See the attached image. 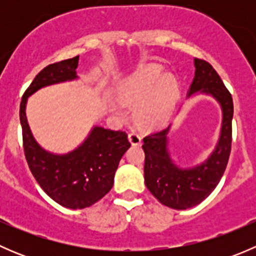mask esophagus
<instances>
[{
  "label": "esophagus",
  "instance_id": "esophagus-1",
  "mask_svg": "<svg viewBox=\"0 0 256 256\" xmlns=\"http://www.w3.org/2000/svg\"><path fill=\"white\" fill-rule=\"evenodd\" d=\"M128 140L130 142L134 144V146H138V144H141V135L136 131H130L128 132Z\"/></svg>",
  "mask_w": 256,
  "mask_h": 256
}]
</instances>
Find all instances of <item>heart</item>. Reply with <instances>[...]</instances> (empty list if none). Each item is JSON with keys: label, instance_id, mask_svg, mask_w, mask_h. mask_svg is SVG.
I'll return each instance as SVG.
<instances>
[{"label": "heart", "instance_id": "b5f03b06", "mask_svg": "<svg viewBox=\"0 0 256 256\" xmlns=\"http://www.w3.org/2000/svg\"><path fill=\"white\" fill-rule=\"evenodd\" d=\"M178 86L172 76H164L158 66H146L131 78L121 82L118 88L121 102L134 105V118L141 126H151L168 118L177 100ZM112 108L122 112L124 105L115 102Z\"/></svg>", "mask_w": 256, "mask_h": 256}]
</instances>
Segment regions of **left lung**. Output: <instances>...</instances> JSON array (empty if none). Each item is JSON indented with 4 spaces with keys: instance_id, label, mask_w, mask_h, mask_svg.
<instances>
[{
    "instance_id": "8db88e82",
    "label": "left lung",
    "mask_w": 256,
    "mask_h": 256,
    "mask_svg": "<svg viewBox=\"0 0 256 256\" xmlns=\"http://www.w3.org/2000/svg\"><path fill=\"white\" fill-rule=\"evenodd\" d=\"M194 66V79L188 95L197 92L210 94L223 110L220 138L213 154L200 166L183 170L172 162L167 151V134L171 126L144 138L146 187L162 204L174 209L194 207L213 192L226 171L232 150V94L208 62L196 58Z\"/></svg>"
}]
</instances>
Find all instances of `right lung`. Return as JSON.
<instances>
[{"instance_id":"1","label":"right lung","mask_w":256,"mask_h":256,"mask_svg":"<svg viewBox=\"0 0 256 256\" xmlns=\"http://www.w3.org/2000/svg\"><path fill=\"white\" fill-rule=\"evenodd\" d=\"M79 56L49 64L23 94L20 106L22 138L28 167L42 190L58 204L82 209L102 200L112 188L118 162L131 146L125 131L95 126L86 140L66 154H53L40 146L30 134L26 102L38 89L76 78Z\"/></svg>"}]
</instances>
